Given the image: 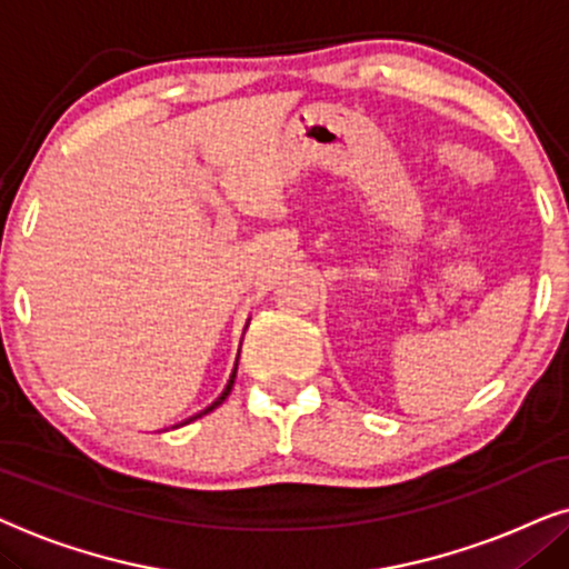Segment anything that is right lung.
<instances>
[{"instance_id": "obj_1", "label": "right lung", "mask_w": 569, "mask_h": 569, "mask_svg": "<svg viewBox=\"0 0 569 569\" xmlns=\"http://www.w3.org/2000/svg\"><path fill=\"white\" fill-rule=\"evenodd\" d=\"M247 325H249V320H247ZM247 325H244V330H247ZM239 351H241V348H239ZM237 367H239V353H237V361H233L231 377H229V382H226V388H223V392H221V396H218V398L213 400V403H210L208 408H202V411H200V413L189 416V419H184V421H181V423H177V427H184V423H189V421H194V419H200V416H206V413H210V411H216V408H218V406H221L226 398H229V392H231V388H233V380H237ZM177 427H173V429H177Z\"/></svg>"}]
</instances>
